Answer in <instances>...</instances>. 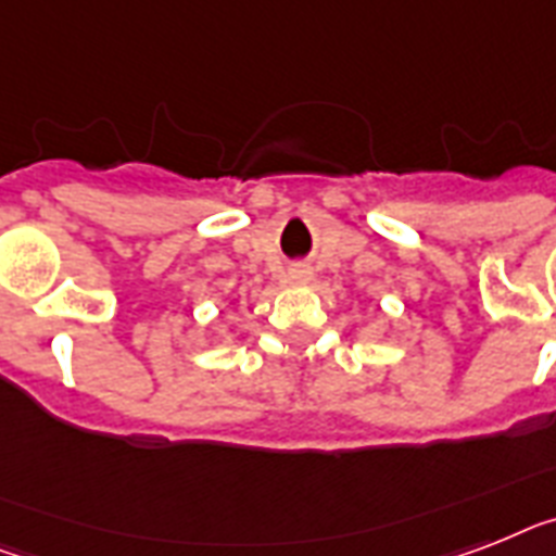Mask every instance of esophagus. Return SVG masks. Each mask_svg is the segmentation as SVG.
I'll use <instances>...</instances> for the list:
<instances>
[{"label":"esophagus","mask_w":556,"mask_h":556,"mask_svg":"<svg viewBox=\"0 0 556 556\" xmlns=\"http://www.w3.org/2000/svg\"><path fill=\"white\" fill-rule=\"evenodd\" d=\"M287 278H289V283H298V287H304V283L312 281V269L301 264V267H292V269H289Z\"/></svg>","instance_id":"34e87169"}]
</instances>
